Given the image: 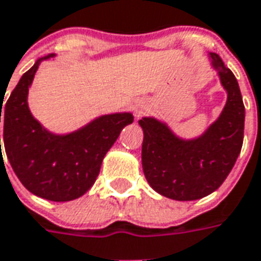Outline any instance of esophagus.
Instances as JSON below:
<instances>
[{
  "label": "esophagus",
  "instance_id": "1",
  "mask_svg": "<svg viewBox=\"0 0 261 261\" xmlns=\"http://www.w3.org/2000/svg\"><path fill=\"white\" fill-rule=\"evenodd\" d=\"M145 111H146L145 107H140V105H138V107L135 108V115L139 118V116H142L143 114H145Z\"/></svg>",
  "mask_w": 261,
  "mask_h": 261
}]
</instances>
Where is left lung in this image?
<instances>
[{
  "label": "left lung",
  "mask_w": 261,
  "mask_h": 261,
  "mask_svg": "<svg viewBox=\"0 0 261 261\" xmlns=\"http://www.w3.org/2000/svg\"><path fill=\"white\" fill-rule=\"evenodd\" d=\"M211 62L228 92L219 118L195 139H181L166 123L142 118V166L156 193L175 201H194L214 193L233 169L243 145L245 105L233 73L222 59L210 53Z\"/></svg>",
  "instance_id": "left-lung-1"
}]
</instances>
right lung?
Returning <instances> with one entry per match:
<instances>
[{"mask_svg":"<svg viewBox=\"0 0 261 261\" xmlns=\"http://www.w3.org/2000/svg\"><path fill=\"white\" fill-rule=\"evenodd\" d=\"M42 57L22 75L4 111V146L11 167L23 187L40 198L66 202L84 195L97 180L107 151L123 127L134 122L129 112L102 115L75 132L55 135L31 114L28 91ZM3 157V151H1Z\"/></svg>","mask_w":261,"mask_h":261,"instance_id":"right-lung-1","label":"right lung"}]
</instances>
